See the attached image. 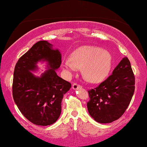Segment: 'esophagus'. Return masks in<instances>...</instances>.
<instances>
[{
  "instance_id": "1",
  "label": "esophagus",
  "mask_w": 147,
  "mask_h": 147,
  "mask_svg": "<svg viewBox=\"0 0 147 147\" xmlns=\"http://www.w3.org/2000/svg\"><path fill=\"white\" fill-rule=\"evenodd\" d=\"M80 87H81L80 84L76 83V82H75V83L72 84V88H73L74 90H77L78 88H80Z\"/></svg>"
}]
</instances>
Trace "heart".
<instances>
[{
	"label": "heart",
	"instance_id": "obj_1",
	"mask_svg": "<svg viewBox=\"0 0 147 147\" xmlns=\"http://www.w3.org/2000/svg\"><path fill=\"white\" fill-rule=\"evenodd\" d=\"M111 56L109 52L96 46L86 45L73 52L71 59L65 60L64 68L69 72L82 69L84 77L88 82L97 83L109 73L111 66Z\"/></svg>",
	"mask_w": 147,
	"mask_h": 147
}]
</instances>
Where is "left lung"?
Wrapping results in <instances>:
<instances>
[{
    "label": "left lung",
    "instance_id": "8db88e82",
    "mask_svg": "<svg viewBox=\"0 0 147 147\" xmlns=\"http://www.w3.org/2000/svg\"><path fill=\"white\" fill-rule=\"evenodd\" d=\"M135 76L131 63L124 57L113 73L94 88L88 90L89 114L96 122L106 124L124 113L135 91Z\"/></svg>",
    "mask_w": 147,
    "mask_h": 147
}]
</instances>
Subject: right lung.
I'll return each instance as SVG.
<instances>
[{
  "label": "right lung",
  "instance_id": "right-lung-1",
  "mask_svg": "<svg viewBox=\"0 0 147 147\" xmlns=\"http://www.w3.org/2000/svg\"><path fill=\"white\" fill-rule=\"evenodd\" d=\"M52 47L46 41H38L20 57L14 68L13 98L24 117L38 126L51 125L58 119L63 95L71 88L70 82L57 75L55 70L61 64V55ZM41 60H47L50 69L36 78L29 70L35 69Z\"/></svg>",
  "mask_w": 147,
  "mask_h": 147
}]
</instances>
